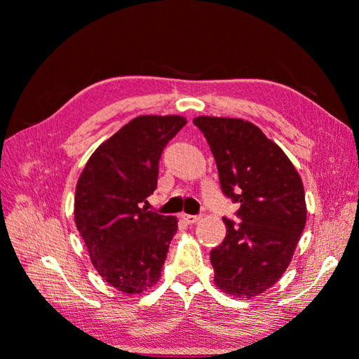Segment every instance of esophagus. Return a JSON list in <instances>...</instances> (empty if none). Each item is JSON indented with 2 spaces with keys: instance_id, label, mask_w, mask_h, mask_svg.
I'll use <instances>...</instances> for the list:
<instances>
[{
  "instance_id": "34e87169",
  "label": "esophagus",
  "mask_w": 359,
  "mask_h": 359,
  "mask_svg": "<svg viewBox=\"0 0 359 359\" xmlns=\"http://www.w3.org/2000/svg\"><path fill=\"white\" fill-rule=\"evenodd\" d=\"M182 218H184V222L188 223V224H194L198 220H199V215H190V214H184L182 215Z\"/></svg>"
}]
</instances>
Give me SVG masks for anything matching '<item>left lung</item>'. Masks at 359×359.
Segmentation results:
<instances>
[{"label": "left lung", "instance_id": "8db88e82", "mask_svg": "<svg viewBox=\"0 0 359 359\" xmlns=\"http://www.w3.org/2000/svg\"><path fill=\"white\" fill-rule=\"evenodd\" d=\"M215 158L222 191L241 208L236 223L212 248L214 280L224 293L253 297L271 288L293 258L306 226L299 174L283 150L258 126L241 118L196 117Z\"/></svg>", "mask_w": 359, "mask_h": 359}]
</instances>
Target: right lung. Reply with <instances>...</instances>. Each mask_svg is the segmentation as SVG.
Returning <instances> with one entry per match:
<instances>
[{"instance_id":"right-lung-1","label":"right lung","mask_w":359,"mask_h":359,"mask_svg":"<svg viewBox=\"0 0 359 359\" xmlns=\"http://www.w3.org/2000/svg\"><path fill=\"white\" fill-rule=\"evenodd\" d=\"M185 125L179 115L133 118L95 150L79 177L76 226L95 269L121 293H142L161 277L177 218L142 203L156 190L163 150Z\"/></svg>"}]
</instances>
